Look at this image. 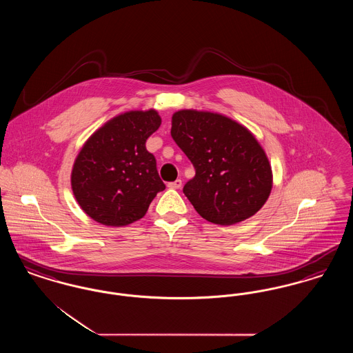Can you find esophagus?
Returning <instances> with one entry per match:
<instances>
[{"instance_id":"esophagus-1","label":"esophagus","mask_w":353,"mask_h":353,"mask_svg":"<svg viewBox=\"0 0 353 353\" xmlns=\"http://www.w3.org/2000/svg\"><path fill=\"white\" fill-rule=\"evenodd\" d=\"M168 186L170 189H180L183 186V181L181 180H176V181L169 183Z\"/></svg>"}]
</instances>
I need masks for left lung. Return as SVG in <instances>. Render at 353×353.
Wrapping results in <instances>:
<instances>
[{"instance_id":"left-lung-1","label":"left lung","mask_w":353,"mask_h":353,"mask_svg":"<svg viewBox=\"0 0 353 353\" xmlns=\"http://www.w3.org/2000/svg\"><path fill=\"white\" fill-rule=\"evenodd\" d=\"M170 134L196 170L183 192L202 219L233 225L268 201L269 160L245 127L219 114L183 110L172 117Z\"/></svg>"}]
</instances>
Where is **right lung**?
I'll list each match as a JSON object with an SVG mask.
<instances>
[{
  "instance_id": "add662e5",
  "label": "right lung",
  "mask_w": 353,
  "mask_h": 353,
  "mask_svg": "<svg viewBox=\"0 0 353 353\" xmlns=\"http://www.w3.org/2000/svg\"><path fill=\"white\" fill-rule=\"evenodd\" d=\"M156 111H131L110 120L79 152L71 186L81 208L107 226L141 219L156 194L165 189L145 141L159 130Z\"/></svg>"
}]
</instances>
